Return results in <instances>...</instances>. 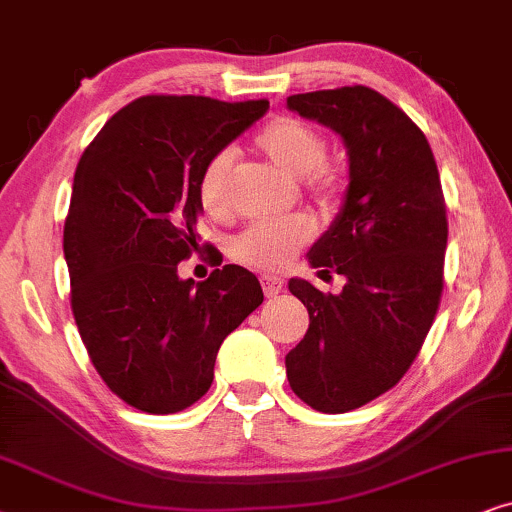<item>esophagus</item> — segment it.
<instances>
[{
  "instance_id": "obj_1",
  "label": "esophagus",
  "mask_w": 512,
  "mask_h": 512,
  "mask_svg": "<svg viewBox=\"0 0 512 512\" xmlns=\"http://www.w3.org/2000/svg\"><path fill=\"white\" fill-rule=\"evenodd\" d=\"M260 283H262V290H264V295H267V297H276L278 292L283 290V281L278 276L264 274V276H260Z\"/></svg>"
}]
</instances>
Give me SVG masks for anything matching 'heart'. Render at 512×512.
Listing matches in <instances>:
<instances>
[{
    "label": "heart",
    "mask_w": 512,
    "mask_h": 512,
    "mask_svg": "<svg viewBox=\"0 0 512 512\" xmlns=\"http://www.w3.org/2000/svg\"><path fill=\"white\" fill-rule=\"evenodd\" d=\"M255 147L264 159L292 180L309 182L318 201L330 203L339 196L342 180L325 163L327 142L316 128L292 117H278L262 128ZM199 201L210 217H227L234 206V154L220 152L206 163L199 180ZM313 238V222L292 215L281 222H257L231 243L234 260L257 269H283Z\"/></svg>",
    "instance_id": "heart-1"
}]
</instances>
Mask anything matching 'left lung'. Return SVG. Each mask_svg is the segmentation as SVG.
<instances>
[{"instance_id": "1", "label": "left lung", "mask_w": 512, "mask_h": 512, "mask_svg": "<svg viewBox=\"0 0 512 512\" xmlns=\"http://www.w3.org/2000/svg\"><path fill=\"white\" fill-rule=\"evenodd\" d=\"M288 109L335 131L349 156L342 208L306 255L320 274L344 276V290L290 278L309 330L285 356L292 391L342 414L393 388L417 358L440 304L447 210L426 135L381 93H299Z\"/></svg>"}]
</instances>
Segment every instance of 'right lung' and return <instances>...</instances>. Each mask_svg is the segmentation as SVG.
<instances>
[{
  "instance_id": "right-lung-1",
  "label": "right lung",
  "mask_w": 512,
  "mask_h": 512,
  "mask_svg": "<svg viewBox=\"0 0 512 512\" xmlns=\"http://www.w3.org/2000/svg\"><path fill=\"white\" fill-rule=\"evenodd\" d=\"M267 100L145 95L119 109L74 173L63 250L81 342L109 391L149 414L194 405L217 351L264 292L238 264L180 278L199 250L206 163L267 114Z\"/></svg>"
}]
</instances>
